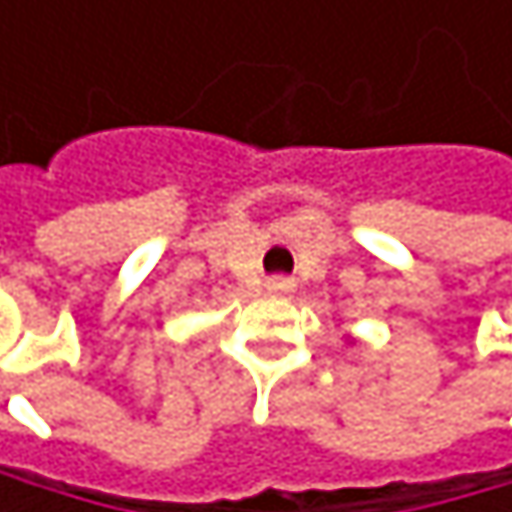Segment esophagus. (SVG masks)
Returning a JSON list of instances; mask_svg holds the SVG:
<instances>
[{"mask_svg": "<svg viewBox=\"0 0 512 512\" xmlns=\"http://www.w3.org/2000/svg\"><path fill=\"white\" fill-rule=\"evenodd\" d=\"M267 291H270V294H291V291H294V279H288V276H273V279H267Z\"/></svg>", "mask_w": 512, "mask_h": 512, "instance_id": "obj_1", "label": "esophagus"}]
</instances>
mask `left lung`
<instances>
[{
    "instance_id": "left-lung-1",
    "label": "left lung",
    "mask_w": 512,
    "mask_h": 512,
    "mask_svg": "<svg viewBox=\"0 0 512 512\" xmlns=\"http://www.w3.org/2000/svg\"><path fill=\"white\" fill-rule=\"evenodd\" d=\"M344 341H347V344H356V338H353V334H344Z\"/></svg>"
}]
</instances>
